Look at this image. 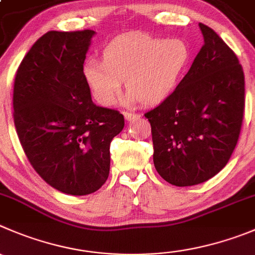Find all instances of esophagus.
Masks as SVG:
<instances>
[{
  "mask_svg": "<svg viewBox=\"0 0 255 255\" xmlns=\"http://www.w3.org/2000/svg\"><path fill=\"white\" fill-rule=\"evenodd\" d=\"M124 116H125L126 121H132L134 119H136L139 115L135 113H124Z\"/></svg>",
  "mask_w": 255,
  "mask_h": 255,
  "instance_id": "obj_1",
  "label": "esophagus"
}]
</instances>
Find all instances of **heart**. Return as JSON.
<instances>
[{
	"label": "heart",
	"mask_w": 255,
	"mask_h": 255,
	"mask_svg": "<svg viewBox=\"0 0 255 255\" xmlns=\"http://www.w3.org/2000/svg\"><path fill=\"white\" fill-rule=\"evenodd\" d=\"M189 59L188 46L178 38H159L129 33L106 46L103 62L90 59L84 76L99 104L111 106L120 95L123 81L128 101L156 105L175 89Z\"/></svg>",
	"instance_id": "obj_1"
}]
</instances>
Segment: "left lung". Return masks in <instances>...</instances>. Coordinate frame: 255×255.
Segmentation results:
<instances>
[{"label":"left lung","instance_id":"left-lung-1","mask_svg":"<svg viewBox=\"0 0 255 255\" xmlns=\"http://www.w3.org/2000/svg\"><path fill=\"white\" fill-rule=\"evenodd\" d=\"M204 45L173 94L145 114L154 165L175 186L204 183L229 161L244 114V72L214 30L199 23Z\"/></svg>","mask_w":255,"mask_h":255}]
</instances>
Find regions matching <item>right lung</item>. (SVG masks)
I'll return each mask as SVG.
<instances>
[{
  "label": "right lung",
  "mask_w": 255,
  "mask_h": 255,
  "mask_svg": "<svg viewBox=\"0 0 255 255\" xmlns=\"http://www.w3.org/2000/svg\"><path fill=\"white\" fill-rule=\"evenodd\" d=\"M95 31H48L23 57L13 86V121L28 161L52 188L95 193L110 171V142L123 114L95 105L84 61Z\"/></svg>",
  "instance_id": "obj_1"
}]
</instances>
